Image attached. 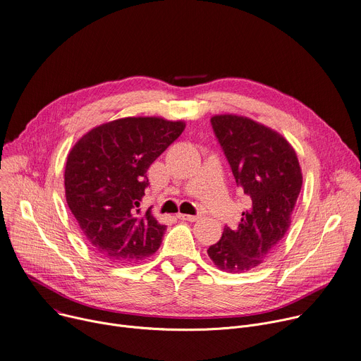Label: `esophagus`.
<instances>
[{"mask_svg": "<svg viewBox=\"0 0 361 361\" xmlns=\"http://www.w3.org/2000/svg\"><path fill=\"white\" fill-rule=\"evenodd\" d=\"M178 218L180 221H188V222H195L197 221L199 216H195V215H186V214H178Z\"/></svg>", "mask_w": 361, "mask_h": 361, "instance_id": "1", "label": "esophagus"}]
</instances>
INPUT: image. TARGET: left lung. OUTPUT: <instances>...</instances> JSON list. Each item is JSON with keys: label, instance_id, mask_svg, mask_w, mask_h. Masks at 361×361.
Listing matches in <instances>:
<instances>
[{"label": "left lung", "instance_id": "left-lung-1", "mask_svg": "<svg viewBox=\"0 0 361 361\" xmlns=\"http://www.w3.org/2000/svg\"><path fill=\"white\" fill-rule=\"evenodd\" d=\"M211 123L250 209L236 228H224L208 255L221 271L245 272L262 264L287 233L302 173L295 150L275 130L235 114L214 116Z\"/></svg>", "mask_w": 361, "mask_h": 361}]
</instances>
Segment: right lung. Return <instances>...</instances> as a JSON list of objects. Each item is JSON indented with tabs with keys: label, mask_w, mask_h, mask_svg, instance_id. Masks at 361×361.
<instances>
[{
	"label": "right lung",
	"mask_w": 361,
	"mask_h": 361,
	"mask_svg": "<svg viewBox=\"0 0 361 361\" xmlns=\"http://www.w3.org/2000/svg\"><path fill=\"white\" fill-rule=\"evenodd\" d=\"M162 117H125L87 132L68 153L67 205L92 250L111 262H137L154 254L166 231L139 205L146 172L183 132Z\"/></svg>",
	"instance_id": "right-lung-1"
}]
</instances>
